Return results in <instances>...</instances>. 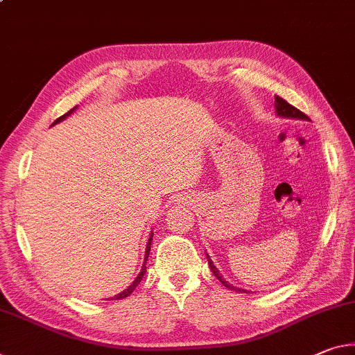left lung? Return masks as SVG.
Masks as SVG:
<instances>
[{"label":"left lung","mask_w":355,"mask_h":355,"mask_svg":"<svg viewBox=\"0 0 355 355\" xmlns=\"http://www.w3.org/2000/svg\"><path fill=\"white\" fill-rule=\"evenodd\" d=\"M275 110H277V115L278 116H283V118H294V120H308V116L303 114V112H300L299 109H295L294 105H291L289 103H286V101L283 99V98H279V96H275ZM207 259H208V266H210V268H211V272H213V275H215V277L221 281V283L226 286L227 289H230V291H237V292H246L245 289H239V288H234L232 284H229V281H226L224 279L223 277H221V273H219V270L215 267V263L211 262V259H210V256L207 254Z\"/></svg>","instance_id":"8db88e82"}]
</instances>
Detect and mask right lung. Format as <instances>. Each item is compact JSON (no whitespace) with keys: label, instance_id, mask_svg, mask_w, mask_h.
Segmentation results:
<instances>
[{"label":"right lung","instance_id":"1","mask_svg":"<svg viewBox=\"0 0 355 355\" xmlns=\"http://www.w3.org/2000/svg\"><path fill=\"white\" fill-rule=\"evenodd\" d=\"M77 109V105L74 107V109H71L69 112H67V114H64L63 116H60L58 120H55L53 121V125H56V123H60V121H63L64 118H67L69 116L72 112H74ZM52 125V126H53ZM151 240H153V234L150 235V239H148V243H147V248H145V257H144V266H142V268H140V272H139V275H137V278L132 281V284L131 286H128V288L123 291V292H120V294H116L115 297H110V299H107V300H121V299H125V297H128V295H131L132 294V291L137 288L139 286V283L140 281H142V278H144V275H145V272H147V267H145V263H147V259H148V256H150V248H151Z\"/></svg>","mask_w":355,"mask_h":355}]
</instances>
